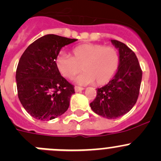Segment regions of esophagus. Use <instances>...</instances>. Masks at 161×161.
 Wrapping results in <instances>:
<instances>
[{"instance_id":"esophagus-1","label":"esophagus","mask_w":161,"mask_h":161,"mask_svg":"<svg viewBox=\"0 0 161 161\" xmlns=\"http://www.w3.org/2000/svg\"><path fill=\"white\" fill-rule=\"evenodd\" d=\"M84 88L82 87H79V86H75V92H79V91H83Z\"/></svg>"}]
</instances>
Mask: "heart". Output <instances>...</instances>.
I'll return each mask as SVG.
<instances>
[{
  "instance_id": "b5f03b06",
  "label": "heart",
  "mask_w": 161,
  "mask_h": 161,
  "mask_svg": "<svg viewBox=\"0 0 161 161\" xmlns=\"http://www.w3.org/2000/svg\"><path fill=\"white\" fill-rule=\"evenodd\" d=\"M120 56L116 48L98 43H82L75 47L71 57L61 53L56 57L55 65L64 78L70 79L82 70L75 79L79 85H88L96 81L97 85L108 83L119 67Z\"/></svg>"
}]
</instances>
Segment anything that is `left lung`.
I'll list each match as a JSON object with an SVG mask.
<instances>
[{"mask_svg":"<svg viewBox=\"0 0 161 161\" xmlns=\"http://www.w3.org/2000/svg\"><path fill=\"white\" fill-rule=\"evenodd\" d=\"M111 43L118 50L120 64L109 83L97 89V96L90 104L95 114L108 119L123 116L133 107L139 95L142 70L134 52L116 40Z\"/></svg>","mask_w":161,"mask_h":161,"instance_id":"obj_1","label":"left lung"}]
</instances>
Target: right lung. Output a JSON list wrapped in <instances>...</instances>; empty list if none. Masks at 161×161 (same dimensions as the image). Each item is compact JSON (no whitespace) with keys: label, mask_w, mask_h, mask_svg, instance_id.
I'll return each instance as SVG.
<instances>
[{"label":"right lung","mask_w":161,"mask_h":161,"mask_svg":"<svg viewBox=\"0 0 161 161\" xmlns=\"http://www.w3.org/2000/svg\"><path fill=\"white\" fill-rule=\"evenodd\" d=\"M60 36H43L27 47L16 72L19 100L34 118L49 121L67 110L75 93L57 69L55 59L63 47L76 41Z\"/></svg>","instance_id":"obj_1"}]
</instances>
